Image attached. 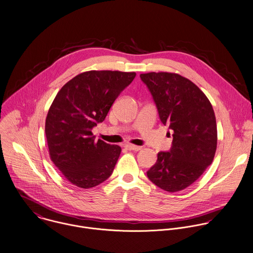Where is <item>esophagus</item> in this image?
Returning <instances> with one entry per match:
<instances>
[{"label":"esophagus","mask_w":253,"mask_h":253,"mask_svg":"<svg viewBox=\"0 0 253 253\" xmlns=\"http://www.w3.org/2000/svg\"><path fill=\"white\" fill-rule=\"evenodd\" d=\"M127 150H133V151H138L141 149L140 146H136V145H132V144H126L125 146Z\"/></svg>","instance_id":"obj_1"}]
</instances>
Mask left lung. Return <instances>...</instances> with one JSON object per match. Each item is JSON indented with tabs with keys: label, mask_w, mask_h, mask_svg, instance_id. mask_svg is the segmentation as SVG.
I'll return each mask as SVG.
<instances>
[{
	"label": "left lung",
	"mask_w": 253,
	"mask_h": 253,
	"mask_svg": "<svg viewBox=\"0 0 253 253\" xmlns=\"http://www.w3.org/2000/svg\"><path fill=\"white\" fill-rule=\"evenodd\" d=\"M156 103L164 125L173 130L169 152H159L147 171L160 188L180 191L212 164L217 149V124L206 95L189 80L173 73L140 75Z\"/></svg>",
	"instance_id": "8db88e82"
}]
</instances>
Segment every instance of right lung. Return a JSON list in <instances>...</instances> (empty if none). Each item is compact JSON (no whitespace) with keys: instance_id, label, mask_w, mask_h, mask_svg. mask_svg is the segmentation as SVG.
Returning a JSON list of instances; mask_svg holds the SVG:
<instances>
[{"instance_id":"add662e5","label":"right lung","mask_w":253,"mask_h":253,"mask_svg":"<svg viewBox=\"0 0 253 253\" xmlns=\"http://www.w3.org/2000/svg\"><path fill=\"white\" fill-rule=\"evenodd\" d=\"M135 76L119 71L84 72L56 95L45 123L49 155L74 185L91 188L112 174L122 148L95 140L91 129L105 120L117 97Z\"/></svg>"}]
</instances>
